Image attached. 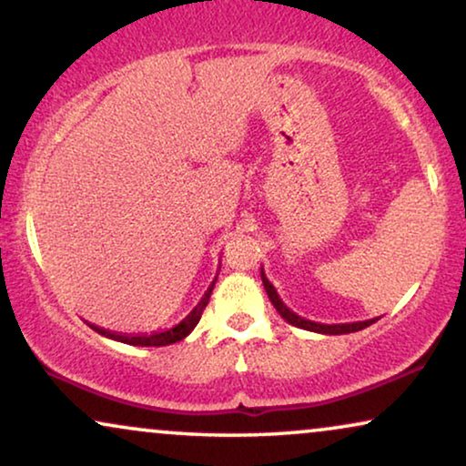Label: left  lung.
I'll list each match as a JSON object with an SVG mask.
<instances>
[{"label": "left lung", "mask_w": 466, "mask_h": 466, "mask_svg": "<svg viewBox=\"0 0 466 466\" xmlns=\"http://www.w3.org/2000/svg\"><path fill=\"white\" fill-rule=\"evenodd\" d=\"M260 279H263L267 297H269L273 308H276L278 314L282 316L286 322L292 324V327L311 330V333H320V335H346V333H356V330H362V329L371 327L373 322H378V318H371V320H362V322H343V324H322V322H314V320H305V318L297 316L295 311L286 308V303L279 299L278 290L273 289V284L267 279L263 269H260Z\"/></svg>", "instance_id": "8db88e82"}]
</instances>
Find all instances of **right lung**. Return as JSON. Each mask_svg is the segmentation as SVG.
I'll return each instance as SVG.
<instances>
[{
  "label": "right lung",
  "instance_id": "1",
  "mask_svg": "<svg viewBox=\"0 0 466 466\" xmlns=\"http://www.w3.org/2000/svg\"><path fill=\"white\" fill-rule=\"evenodd\" d=\"M214 284H209V289L206 290V295L201 297V301L195 305V309L190 311V314L184 318L182 322H177L176 327H171L167 330H158V333H144V335H131V333H114V330H107V329H101V327H95V324H88L93 330H97L99 335L104 337H110L114 341H120V343H129V346H142V348H161V346H169V343H176V341H182L184 337L193 333V329L199 324L201 320V314L203 309H206V305L209 301V295H212L214 290Z\"/></svg>",
  "mask_w": 466,
  "mask_h": 466
}]
</instances>
